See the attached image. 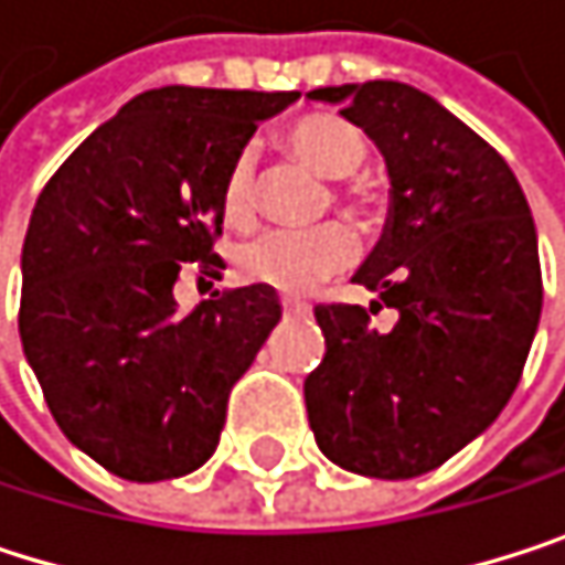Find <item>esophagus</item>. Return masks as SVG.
Listing matches in <instances>:
<instances>
[{
	"mask_svg": "<svg viewBox=\"0 0 565 565\" xmlns=\"http://www.w3.org/2000/svg\"><path fill=\"white\" fill-rule=\"evenodd\" d=\"M280 311H285V318H308V315H311V308H308V305H301V301H291V298L280 301Z\"/></svg>",
	"mask_w": 565,
	"mask_h": 565,
	"instance_id": "1",
	"label": "esophagus"
}]
</instances>
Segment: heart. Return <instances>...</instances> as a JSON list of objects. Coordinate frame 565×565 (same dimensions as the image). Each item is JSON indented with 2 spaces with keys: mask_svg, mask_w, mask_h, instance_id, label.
Segmentation results:
<instances>
[{
  "mask_svg": "<svg viewBox=\"0 0 565 565\" xmlns=\"http://www.w3.org/2000/svg\"><path fill=\"white\" fill-rule=\"evenodd\" d=\"M285 145L301 164H308L321 178H349L334 191L341 207L354 214H367L374 207V191L354 178L371 154V145L354 121L331 111H311L285 128ZM257 158L250 148H244L234 154L221 181L224 221L234 227H247L257 214ZM354 234L344 224L331 221L311 231H264L237 247L234 264L237 274L244 280H254V285L274 288L280 295H311L324 280L344 274L354 264Z\"/></svg>",
  "mask_w": 565,
  "mask_h": 565,
  "instance_id": "b5f03b06",
  "label": "heart"
}]
</instances>
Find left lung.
Listing matches in <instances>:
<instances>
[{
    "label": "left lung",
    "mask_w": 565,
    "mask_h": 565,
    "mask_svg": "<svg viewBox=\"0 0 565 565\" xmlns=\"http://www.w3.org/2000/svg\"><path fill=\"white\" fill-rule=\"evenodd\" d=\"M367 131L391 174L387 227L354 274L377 295L321 305L328 354L305 381L315 440L338 467L411 480L480 437L513 397L543 311L536 227L510 164L404 82L308 92ZM387 303V335L370 315Z\"/></svg>",
    "instance_id": "1"
}]
</instances>
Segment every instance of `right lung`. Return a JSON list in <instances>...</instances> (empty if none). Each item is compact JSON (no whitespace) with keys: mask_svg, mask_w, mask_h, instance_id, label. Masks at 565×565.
I'll return each instance as SVG.
<instances>
[{"mask_svg":"<svg viewBox=\"0 0 565 565\" xmlns=\"http://www.w3.org/2000/svg\"><path fill=\"white\" fill-rule=\"evenodd\" d=\"M301 92L164 85L98 125L42 188L22 244L19 338L62 434L131 483L198 470L227 394L280 321L247 285L181 315V264L221 267V181Z\"/></svg>","mask_w":565,"mask_h":565,"instance_id":"obj_1","label":"right lung"}]
</instances>
